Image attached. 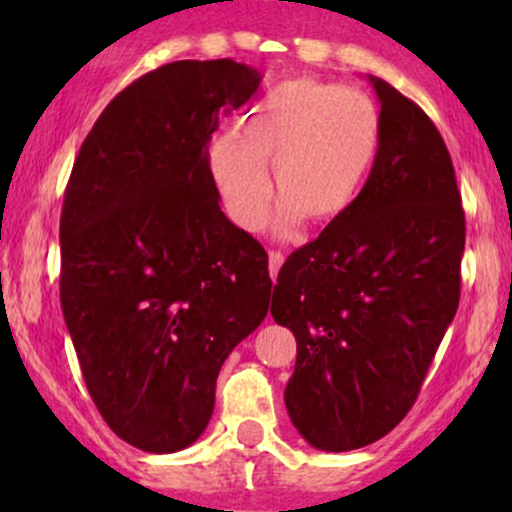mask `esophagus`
Masks as SVG:
<instances>
[{
  "instance_id": "obj_1",
  "label": "esophagus",
  "mask_w": 512,
  "mask_h": 512,
  "mask_svg": "<svg viewBox=\"0 0 512 512\" xmlns=\"http://www.w3.org/2000/svg\"><path fill=\"white\" fill-rule=\"evenodd\" d=\"M281 264H284V255H281V252H276V250H269V276H272V279H276Z\"/></svg>"
}]
</instances>
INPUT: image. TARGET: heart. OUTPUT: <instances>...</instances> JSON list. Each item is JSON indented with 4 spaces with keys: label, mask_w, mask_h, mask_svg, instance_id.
<instances>
[{
    "label": "heart",
    "mask_w": 512,
    "mask_h": 512,
    "mask_svg": "<svg viewBox=\"0 0 512 512\" xmlns=\"http://www.w3.org/2000/svg\"><path fill=\"white\" fill-rule=\"evenodd\" d=\"M383 142V117L368 93L327 81L289 79L255 105L240 132L209 146V175L226 216L257 231L272 186L274 233L284 236L305 216L332 223L356 204Z\"/></svg>",
    "instance_id": "1"
}]
</instances>
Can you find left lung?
I'll return each instance as SVG.
<instances>
[{
  "instance_id": "obj_1",
  "label": "left lung",
  "mask_w": 512,
  "mask_h": 512,
  "mask_svg": "<svg viewBox=\"0 0 512 512\" xmlns=\"http://www.w3.org/2000/svg\"><path fill=\"white\" fill-rule=\"evenodd\" d=\"M383 142L356 204L281 267L272 317L296 337L284 402L317 450L375 443L407 416L460 303L464 211L424 110L368 76Z\"/></svg>"
}]
</instances>
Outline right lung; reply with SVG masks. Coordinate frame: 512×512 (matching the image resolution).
Listing matches in <instances>:
<instances>
[{"instance_id": "right-lung-1", "label": "right lung", "mask_w": 512, "mask_h": 512, "mask_svg": "<svg viewBox=\"0 0 512 512\" xmlns=\"http://www.w3.org/2000/svg\"><path fill=\"white\" fill-rule=\"evenodd\" d=\"M233 60L163 64L110 101L64 192L62 313L88 395L134 448L207 428L216 378L260 327L267 252L219 207L209 142L260 86Z\"/></svg>"}]
</instances>
